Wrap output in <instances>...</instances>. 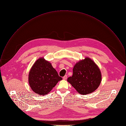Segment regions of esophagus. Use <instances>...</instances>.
<instances>
[{
	"instance_id": "esophagus-1",
	"label": "esophagus",
	"mask_w": 126,
	"mask_h": 126,
	"mask_svg": "<svg viewBox=\"0 0 126 126\" xmlns=\"http://www.w3.org/2000/svg\"><path fill=\"white\" fill-rule=\"evenodd\" d=\"M66 79H67V75H64V76L63 77V79L66 80Z\"/></svg>"
}]
</instances>
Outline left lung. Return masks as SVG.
I'll list each match as a JSON object with an SVG mask.
<instances>
[{"mask_svg": "<svg viewBox=\"0 0 126 126\" xmlns=\"http://www.w3.org/2000/svg\"><path fill=\"white\" fill-rule=\"evenodd\" d=\"M67 81L82 95L94 91L101 81V73L97 65L88 58L76 63L73 68V75Z\"/></svg>", "mask_w": 126, "mask_h": 126, "instance_id": "8db88e82", "label": "left lung"}]
</instances>
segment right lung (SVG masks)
<instances>
[{
  "label": "right lung",
  "instance_id": "obj_1",
  "mask_svg": "<svg viewBox=\"0 0 126 126\" xmlns=\"http://www.w3.org/2000/svg\"><path fill=\"white\" fill-rule=\"evenodd\" d=\"M61 80L62 78L51 63L44 58H40L35 63L29 74L30 86L39 95H46Z\"/></svg>",
  "mask_w": 126,
  "mask_h": 126
}]
</instances>
